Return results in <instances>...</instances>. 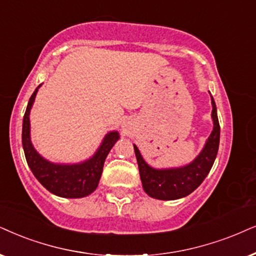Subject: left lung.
<instances>
[{
	"mask_svg": "<svg viewBox=\"0 0 256 256\" xmlns=\"http://www.w3.org/2000/svg\"><path fill=\"white\" fill-rule=\"evenodd\" d=\"M212 105L214 128L198 156L188 166L171 169H154L144 160L138 148L134 144L143 189L148 196L163 200L182 198L196 190L204 180L214 164L220 144V124L212 96Z\"/></svg>",
	"mask_w": 256,
	"mask_h": 256,
	"instance_id": "1",
	"label": "left lung"
}]
</instances>
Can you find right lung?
<instances>
[{"label": "right lung", "mask_w": 256, "mask_h": 256, "mask_svg": "<svg viewBox=\"0 0 256 256\" xmlns=\"http://www.w3.org/2000/svg\"><path fill=\"white\" fill-rule=\"evenodd\" d=\"M41 85H38L32 94L24 116L22 145H24L26 160L36 180L50 192L66 198H80V197L88 196L98 186L105 160L113 145L119 139V134L117 131L108 132L102 139V145L96 151V154L82 163L58 164L44 160L32 144L30 122H29L32 106L34 104L38 90Z\"/></svg>", "instance_id": "1"}]
</instances>
